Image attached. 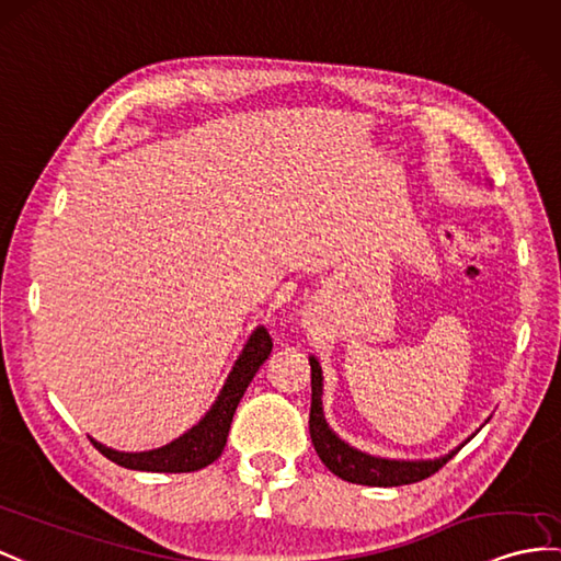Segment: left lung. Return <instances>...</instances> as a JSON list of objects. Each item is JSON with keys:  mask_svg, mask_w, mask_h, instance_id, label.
<instances>
[{"mask_svg": "<svg viewBox=\"0 0 561 561\" xmlns=\"http://www.w3.org/2000/svg\"><path fill=\"white\" fill-rule=\"evenodd\" d=\"M311 364V409H309V433L311 443L321 461L331 469L337 478L350 483L359 485H378V488H392V485H409L419 483L423 478L433 476L440 471L445 463L455 457L449 453L440 459H428V461H398V459H380L371 457L359 449L350 447L343 443L337 435L328 428L323 419V407H321V394H323V378H321V366L317 359H309Z\"/></svg>", "mask_w": 561, "mask_h": 561, "instance_id": "8db88e82", "label": "left lung"}]
</instances>
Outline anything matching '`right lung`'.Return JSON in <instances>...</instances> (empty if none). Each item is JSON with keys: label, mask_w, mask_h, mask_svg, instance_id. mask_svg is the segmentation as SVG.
I'll return each instance as SVG.
<instances>
[{"label": "right lung", "mask_w": 561, "mask_h": 561, "mask_svg": "<svg viewBox=\"0 0 561 561\" xmlns=\"http://www.w3.org/2000/svg\"><path fill=\"white\" fill-rule=\"evenodd\" d=\"M271 347L273 343L266 328H256L250 337V343L244 345L240 359L236 362L233 371H230L216 404L209 409V414L204 416L195 428H190L183 438L173 440L171 445L152 449V453L128 455V453H116V449H108L94 440L90 443L98 447L106 459H112L114 463H118V467H126L133 471L187 473V471L209 467L211 461L221 457L228 431H230V421H233L236 409L242 400L244 390H248V386L252 383L254 374L259 371V366L268 359Z\"/></svg>", "instance_id": "right-lung-1"}]
</instances>
